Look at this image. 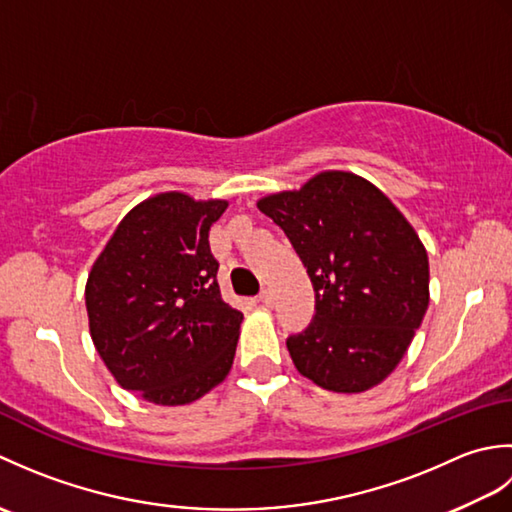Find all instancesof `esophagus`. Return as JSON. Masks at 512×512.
<instances>
[{"label":"esophagus","mask_w":512,"mask_h":512,"mask_svg":"<svg viewBox=\"0 0 512 512\" xmlns=\"http://www.w3.org/2000/svg\"><path fill=\"white\" fill-rule=\"evenodd\" d=\"M259 303H262L264 308H273V303H275L273 292H270V290H264L262 295H259Z\"/></svg>","instance_id":"esophagus-1"}]
</instances>
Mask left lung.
I'll return each mask as SVG.
<instances>
[{
  "instance_id": "1",
  "label": "left lung",
  "mask_w": 512,
  "mask_h": 512,
  "mask_svg": "<svg viewBox=\"0 0 512 512\" xmlns=\"http://www.w3.org/2000/svg\"><path fill=\"white\" fill-rule=\"evenodd\" d=\"M257 209L281 226L314 286V317L288 336L301 376L361 394L394 372L429 308V257L394 202L352 171H321Z\"/></svg>"
}]
</instances>
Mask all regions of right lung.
Here are the masks:
<instances>
[{
    "label": "right lung",
    "instance_id": "1",
    "mask_svg": "<svg viewBox=\"0 0 512 512\" xmlns=\"http://www.w3.org/2000/svg\"><path fill=\"white\" fill-rule=\"evenodd\" d=\"M226 200L182 191L136 204L88 275L90 336L116 383L162 407L189 405L233 367L244 314L217 286L211 224Z\"/></svg>",
    "mask_w": 512,
    "mask_h": 512
}]
</instances>
